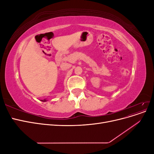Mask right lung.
I'll list each match as a JSON object with an SVG mask.
<instances>
[{"instance_id": "add662e5", "label": "right lung", "mask_w": 154, "mask_h": 154, "mask_svg": "<svg viewBox=\"0 0 154 154\" xmlns=\"http://www.w3.org/2000/svg\"><path fill=\"white\" fill-rule=\"evenodd\" d=\"M42 101H46V100H43Z\"/></svg>"}]
</instances>
